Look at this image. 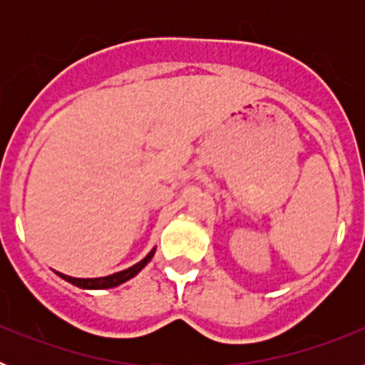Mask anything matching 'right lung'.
Here are the masks:
<instances>
[{
	"instance_id": "obj_1",
	"label": "right lung",
	"mask_w": 365,
	"mask_h": 365,
	"mask_svg": "<svg viewBox=\"0 0 365 365\" xmlns=\"http://www.w3.org/2000/svg\"><path fill=\"white\" fill-rule=\"evenodd\" d=\"M155 254V248L151 250L150 254H148L146 257H144L143 261H138L137 265L130 267V269H125V270H120V272H115L111 274V276H106V278H71V276H66V274H60L58 272V276L60 278H63L66 282L73 283V285L80 287V289H113V287H117V285H122L124 282H128V279H131L133 276H137L140 270L144 269V267L150 263V259L153 257Z\"/></svg>"
}]
</instances>
